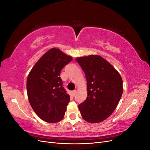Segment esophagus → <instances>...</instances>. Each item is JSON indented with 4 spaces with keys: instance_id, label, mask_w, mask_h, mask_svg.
<instances>
[{
    "instance_id": "obj_1",
    "label": "esophagus",
    "mask_w": 150,
    "mask_h": 150,
    "mask_svg": "<svg viewBox=\"0 0 150 150\" xmlns=\"http://www.w3.org/2000/svg\"><path fill=\"white\" fill-rule=\"evenodd\" d=\"M76 90H74V91H72V94H73V96H74L75 95H76Z\"/></svg>"
}]
</instances>
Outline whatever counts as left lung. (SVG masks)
Returning <instances> with one entry per match:
<instances>
[{
    "mask_svg": "<svg viewBox=\"0 0 150 150\" xmlns=\"http://www.w3.org/2000/svg\"><path fill=\"white\" fill-rule=\"evenodd\" d=\"M87 81L88 96L78 108L83 118L97 123L115 110L122 94V80L110 63L98 55L76 59Z\"/></svg>",
    "mask_w": 150,
    "mask_h": 150,
    "instance_id": "obj_1",
    "label": "left lung"
}]
</instances>
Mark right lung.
Segmentation results:
<instances>
[{
  "mask_svg": "<svg viewBox=\"0 0 150 150\" xmlns=\"http://www.w3.org/2000/svg\"><path fill=\"white\" fill-rule=\"evenodd\" d=\"M72 59L60 49L45 53L31 69L27 79V93L32 108L47 122H56L64 116L70 100L62 87V69Z\"/></svg>",
  "mask_w": 150,
  "mask_h": 150,
  "instance_id": "obj_1",
  "label": "right lung"
}]
</instances>
